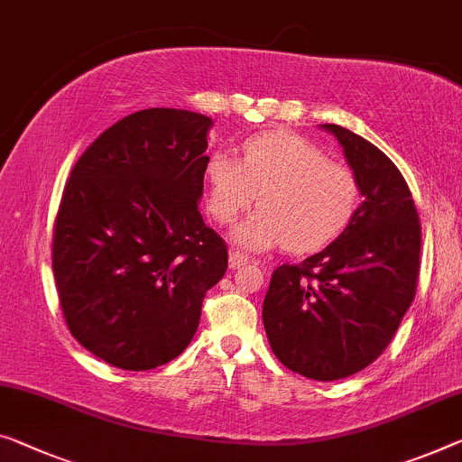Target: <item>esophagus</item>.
I'll list each match as a JSON object with an SVG mask.
<instances>
[{
  "mask_svg": "<svg viewBox=\"0 0 462 462\" xmlns=\"http://www.w3.org/2000/svg\"><path fill=\"white\" fill-rule=\"evenodd\" d=\"M247 262H250V258H247L245 254H241V252L231 250V254H229V268H233V271H236V268L245 266Z\"/></svg>",
  "mask_w": 462,
  "mask_h": 462,
  "instance_id": "1",
  "label": "esophagus"
}]
</instances>
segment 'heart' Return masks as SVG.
Returning a JSON list of instances; mask_svg holds the SVG:
<instances>
[{
  "label": "heart",
  "mask_w": 462,
  "mask_h": 462,
  "mask_svg": "<svg viewBox=\"0 0 462 462\" xmlns=\"http://www.w3.org/2000/svg\"><path fill=\"white\" fill-rule=\"evenodd\" d=\"M204 180L208 210L218 223L236 221L258 194L260 208L231 233L237 245L254 252L282 244L297 254L320 250L345 231L361 200L351 167L330 161L314 142L285 130L247 138L239 161L212 152Z\"/></svg>",
  "instance_id": "b5f03b06"
}]
</instances>
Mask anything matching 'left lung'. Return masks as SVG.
<instances>
[{
    "mask_svg": "<svg viewBox=\"0 0 462 462\" xmlns=\"http://www.w3.org/2000/svg\"><path fill=\"white\" fill-rule=\"evenodd\" d=\"M364 202L345 231L300 264L276 268L262 305L266 337L291 372L330 382L380 357L415 297L421 226L407 181L380 148L335 124Z\"/></svg>",
    "mask_w": 462,
    "mask_h": 462,
    "instance_id": "8db88e82",
    "label": "left lung"
}]
</instances>
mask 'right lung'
<instances>
[{"instance_id":"obj_1","label":"right lung","mask_w":462,"mask_h":462,"mask_svg":"<svg viewBox=\"0 0 462 462\" xmlns=\"http://www.w3.org/2000/svg\"><path fill=\"white\" fill-rule=\"evenodd\" d=\"M212 119L136 111L105 130L69 173L53 233V274L84 349L130 372L180 357L226 245L198 208Z\"/></svg>"}]
</instances>
